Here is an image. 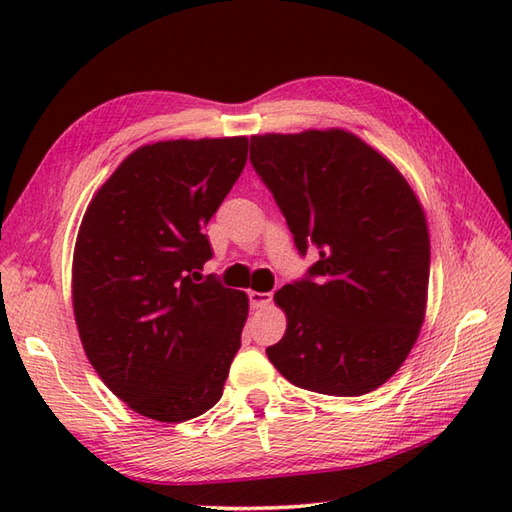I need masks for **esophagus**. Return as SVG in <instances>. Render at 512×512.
<instances>
[{"mask_svg":"<svg viewBox=\"0 0 512 512\" xmlns=\"http://www.w3.org/2000/svg\"><path fill=\"white\" fill-rule=\"evenodd\" d=\"M248 299H250V306H253V308H268L270 303H273V292L250 290Z\"/></svg>","mask_w":512,"mask_h":512,"instance_id":"esophagus-1","label":"esophagus"}]
</instances>
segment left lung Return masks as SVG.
I'll list each match as a JSON object with an SVG mask.
<instances>
[{"label":"left lung","instance_id":"obj_1","mask_svg":"<svg viewBox=\"0 0 512 512\" xmlns=\"http://www.w3.org/2000/svg\"><path fill=\"white\" fill-rule=\"evenodd\" d=\"M250 162L273 191L310 277L275 292L286 334L277 372L325 396H363L405 363L427 312V215L407 178L347 129L250 136Z\"/></svg>","mask_w":512,"mask_h":512}]
</instances>
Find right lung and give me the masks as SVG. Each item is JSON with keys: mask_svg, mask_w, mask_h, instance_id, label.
<instances>
[{"mask_svg": "<svg viewBox=\"0 0 512 512\" xmlns=\"http://www.w3.org/2000/svg\"><path fill=\"white\" fill-rule=\"evenodd\" d=\"M248 158L246 136L160 140L94 193L76 235L72 308L85 356L140 416L184 422L222 398L248 297L215 279L202 228Z\"/></svg>", "mask_w": 512, "mask_h": 512, "instance_id": "1", "label": "right lung"}]
</instances>
